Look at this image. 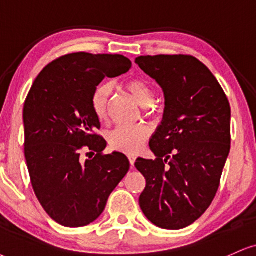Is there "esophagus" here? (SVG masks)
<instances>
[{"label": "esophagus", "instance_id": "1", "mask_svg": "<svg viewBox=\"0 0 256 256\" xmlns=\"http://www.w3.org/2000/svg\"><path fill=\"white\" fill-rule=\"evenodd\" d=\"M128 159H129V162H130L132 167H133L135 164V160H136V156H135L134 154H128Z\"/></svg>", "mask_w": 256, "mask_h": 256}]
</instances>
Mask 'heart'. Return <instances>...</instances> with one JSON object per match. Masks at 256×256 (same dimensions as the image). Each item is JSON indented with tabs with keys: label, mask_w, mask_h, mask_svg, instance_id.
I'll return each mask as SVG.
<instances>
[{
	"label": "heart",
	"mask_w": 256,
	"mask_h": 256,
	"mask_svg": "<svg viewBox=\"0 0 256 256\" xmlns=\"http://www.w3.org/2000/svg\"><path fill=\"white\" fill-rule=\"evenodd\" d=\"M126 89L134 96L138 104L144 108L153 106L154 91L150 85L142 80H130L126 83ZM112 94V85L110 83H100L94 88L91 94V109L97 120L104 121L108 114V106ZM150 136V129L144 124L120 126L108 135V141L114 150L126 153H134Z\"/></svg>",
	"instance_id": "1"
}]
</instances>
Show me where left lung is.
<instances>
[{
	"label": "left lung",
	"mask_w": 256,
	"mask_h": 256,
	"mask_svg": "<svg viewBox=\"0 0 256 256\" xmlns=\"http://www.w3.org/2000/svg\"><path fill=\"white\" fill-rule=\"evenodd\" d=\"M144 74L162 86L165 110L150 140L156 159L138 158L146 179L138 198L153 224L178 230L210 206L230 152V104L215 76L192 56H141Z\"/></svg>",
	"instance_id": "8db88e82"
}]
</instances>
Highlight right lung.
I'll use <instances>...</instances> for the list:
<instances>
[{"instance_id":"1","label":"right lung","mask_w":256,"mask_h":256,"mask_svg":"<svg viewBox=\"0 0 256 256\" xmlns=\"http://www.w3.org/2000/svg\"><path fill=\"white\" fill-rule=\"evenodd\" d=\"M121 54L78 52L40 72L24 106V156L41 206L56 223L78 228L100 217L129 171L123 153L103 154L106 141L91 109V94L106 77L126 74ZM89 160L82 158L84 150Z\"/></svg>"}]
</instances>
